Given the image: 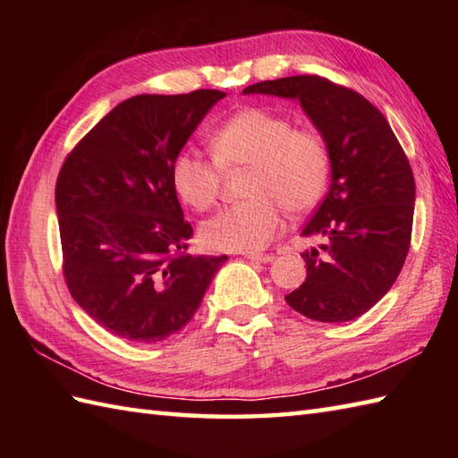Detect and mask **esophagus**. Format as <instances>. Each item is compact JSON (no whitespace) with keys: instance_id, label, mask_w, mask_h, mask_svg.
I'll use <instances>...</instances> for the list:
<instances>
[{"instance_id":"esophagus-1","label":"esophagus","mask_w":458,"mask_h":458,"mask_svg":"<svg viewBox=\"0 0 458 458\" xmlns=\"http://www.w3.org/2000/svg\"><path fill=\"white\" fill-rule=\"evenodd\" d=\"M244 258L250 261H258V264H269V261H274L271 254H244Z\"/></svg>"}]
</instances>
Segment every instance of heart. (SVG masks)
Masks as SVG:
<instances>
[{"label":"heart","instance_id":"obj_1","mask_svg":"<svg viewBox=\"0 0 458 458\" xmlns=\"http://www.w3.org/2000/svg\"><path fill=\"white\" fill-rule=\"evenodd\" d=\"M214 159L194 149L174 155L169 167L177 197L204 212L218 200L222 173L250 167L244 184L248 200L218 212L200 226L210 250L258 251L276 238L281 210L301 214L323 194L330 157L325 140L313 130H297L289 118L266 108H246L210 133Z\"/></svg>","mask_w":458,"mask_h":458}]
</instances>
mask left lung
Wrapping results in <instances>:
<instances>
[{
	"label": "left lung",
	"mask_w": 458,
	"mask_h": 458,
	"mask_svg": "<svg viewBox=\"0 0 458 458\" xmlns=\"http://www.w3.org/2000/svg\"><path fill=\"white\" fill-rule=\"evenodd\" d=\"M244 94L299 100L330 157L328 192L303 228L325 238L324 251L301 254L307 279L287 305L320 323L364 315L392 289L410 251L415 179L400 141L376 106L323 76L264 81Z\"/></svg>",
	"instance_id": "left-lung-1"
}]
</instances>
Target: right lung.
I'll use <instances>...</instances> for the list:
<instances>
[{
    "label": "right lung",
    "mask_w": 458,
    "mask_h": 458,
    "mask_svg": "<svg viewBox=\"0 0 458 458\" xmlns=\"http://www.w3.org/2000/svg\"><path fill=\"white\" fill-rule=\"evenodd\" d=\"M220 90L140 94L104 115L68 153L55 200L72 299L108 333L159 343L197 313L228 256L187 254L169 167Z\"/></svg>",
    "instance_id": "add662e5"
}]
</instances>
